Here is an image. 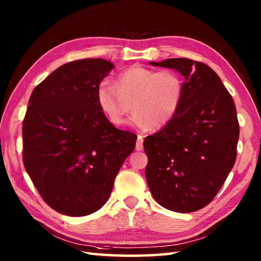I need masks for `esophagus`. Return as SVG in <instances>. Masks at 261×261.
I'll list each match as a JSON object with an SVG mask.
<instances>
[{"instance_id":"esophagus-1","label":"esophagus","mask_w":261,"mask_h":261,"mask_svg":"<svg viewBox=\"0 0 261 261\" xmlns=\"http://www.w3.org/2000/svg\"><path fill=\"white\" fill-rule=\"evenodd\" d=\"M142 149H143V136L139 135V136H138V140H137V143H136V150L141 151Z\"/></svg>"}]
</instances>
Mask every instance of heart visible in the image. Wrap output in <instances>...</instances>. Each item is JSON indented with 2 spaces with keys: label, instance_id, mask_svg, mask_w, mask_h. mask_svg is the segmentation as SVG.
Masks as SVG:
<instances>
[{
  "label": "heart",
  "instance_id": "obj_1",
  "mask_svg": "<svg viewBox=\"0 0 261 261\" xmlns=\"http://www.w3.org/2000/svg\"><path fill=\"white\" fill-rule=\"evenodd\" d=\"M182 95L184 83L177 71L143 66H131L116 76L115 85L103 81L96 90L97 104L110 123L123 124L132 104L130 123L140 130H159L170 123Z\"/></svg>",
  "mask_w": 261,
  "mask_h": 261
}]
</instances>
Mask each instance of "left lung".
Masks as SVG:
<instances>
[{
    "mask_svg": "<svg viewBox=\"0 0 261 261\" xmlns=\"http://www.w3.org/2000/svg\"><path fill=\"white\" fill-rule=\"evenodd\" d=\"M150 65L178 70L185 82L175 118L143 141L149 190L165 208L195 212L212 202L236 163L240 130L234 102L203 63L170 58Z\"/></svg>",
    "mask_w": 261,
    "mask_h": 261,
    "instance_id": "1",
    "label": "left lung"
}]
</instances>
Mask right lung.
I'll use <instances>...</instances> for the list:
<instances>
[{"mask_svg": "<svg viewBox=\"0 0 261 261\" xmlns=\"http://www.w3.org/2000/svg\"><path fill=\"white\" fill-rule=\"evenodd\" d=\"M114 65L102 58L60 66L33 90L22 124L23 164L49 206L69 216L96 212L135 150L137 136L110 123L96 90Z\"/></svg>", "mask_w": 261, "mask_h": 261, "instance_id": "right-lung-1", "label": "right lung"}]
</instances>
